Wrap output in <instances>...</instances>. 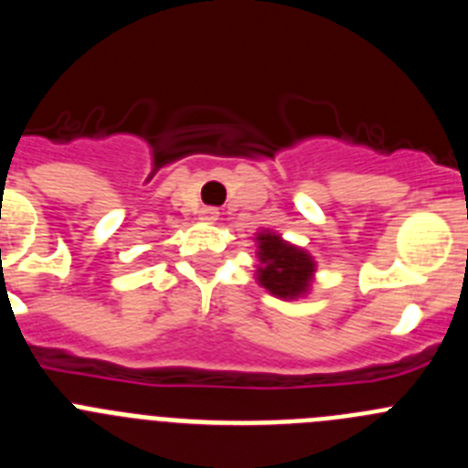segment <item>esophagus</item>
<instances>
[{
	"label": "esophagus",
	"instance_id": "1",
	"mask_svg": "<svg viewBox=\"0 0 468 468\" xmlns=\"http://www.w3.org/2000/svg\"><path fill=\"white\" fill-rule=\"evenodd\" d=\"M220 218V210L213 208V206H204V208L198 210V220H204V222H215Z\"/></svg>",
	"mask_w": 468,
	"mask_h": 468
}]
</instances>
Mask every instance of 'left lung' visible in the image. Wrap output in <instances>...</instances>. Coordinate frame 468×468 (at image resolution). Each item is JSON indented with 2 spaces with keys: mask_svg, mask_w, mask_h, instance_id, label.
Masks as SVG:
<instances>
[{
  "mask_svg": "<svg viewBox=\"0 0 468 468\" xmlns=\"http://www.w3.org/2000/svg\"><path fill=\"white\" fill-rule=\"evenodd\" d=\"M258 281L281 300H295L309 291L314 276L312 255L283 241L274 231L258 234Z\"/></svg>",
  "mask_w": 468,
  "mask_h": 468,
  "instance_id": "1",
  "label": "left lung"
}]
</instances>
